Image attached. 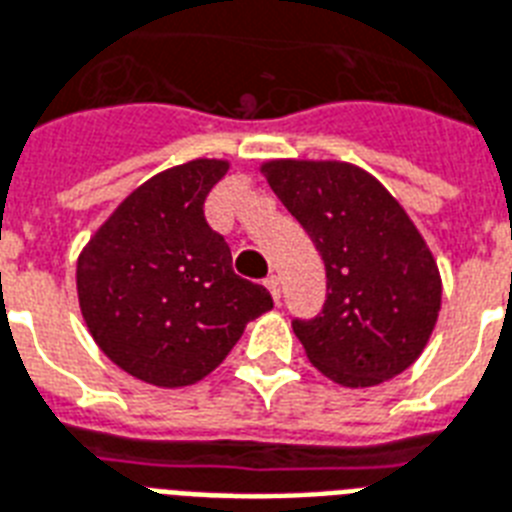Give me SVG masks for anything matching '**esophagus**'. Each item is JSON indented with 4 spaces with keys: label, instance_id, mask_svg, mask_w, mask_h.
<instances>
[{
    "label": "esophagus",
    "instance_id": "obj_1",
    "mask_svg": "<svg viewBox=\"0 0 512 512\" xmlns=\"http://www.w3.org/2000/svg\"><path fill=\"white\" fill-rule=\"evenodd\" d=\"M265 286H268L270 289V294H273V299H281V278L276 276V273H270L268 278H265Z\"/></svg>",
    "mask_w": 512,
    "mask_h": 512
}]
</instances>
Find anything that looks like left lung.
I'll return each mask as SVG.
<instances>
[{"label":"left lung","mask_w":512,"mask_h":512,"mask_svg":"<svg viewBox=\"0 0 512 512\" xmlns=\"http://www.w3.org/2000/svg\"><path fill=\"white\" fill-rule=\"evenodd\" d=\"M326 265V302L292 328L336 384L373 386L418 360L434 331L442 281L400 202L347 162L276 160L263 168Z\"/></svg>","instance_id":"1"}]
</instances>
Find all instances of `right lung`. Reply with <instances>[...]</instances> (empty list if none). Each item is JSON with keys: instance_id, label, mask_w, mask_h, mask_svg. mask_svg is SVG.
<instances>
[{"instance_id": "obj_1", "label": "right lung", "mask_w": 512, "mask_h": 512, "mask_svg": "<svg viewBox=\"0 0 512 512\" xmlns=\"http://www.w3.org/2000/svg\"><path fill=\"white\" fill-rule=\"evenodd\" d=\"M228 162L194 160L131 194L78 257V299L112 363L155 386L215 371L244 326L273 307L265 286L236 276L205 199Z\"/></svg>"}]
</instances>
